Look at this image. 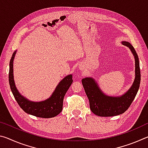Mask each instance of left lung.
<instances>
[{"mask_svg": "<svg viewBox=\"0 0 148 148\" xmlns=\"http://www.w3.org/2000/svg\"><path fill=\"white\" fill-rule=\"evenodd\" d=\"M121 43L129 47L135 60L134 81L128 91L120 97H110L103 93L92 77H86L82 80L89 99L90 109L92 113L98 116L110 117L124 113L131 106L139 89L140 70L138 57L133 46L129 42L123 41Z\"/></svg>", "mask_w": 148, "mask_h": 148, "instance_id": "8db88e82", "label": "left lung"}]
</instances>
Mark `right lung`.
Segmentation results:
<instances>
[{"instance_id":"obj_1","label":"right lung","mask_w":148,"mask_h":148,"mask_svg":"<svg viewBox=\"0 0 148 148\" xmlns=\"http://www.w3.org/2000/svg\"><path fill=\"white\" fill-rule=\"evenodd\" d=\"M16 53V51H15L10 61L9 84L17 104L26 113L36 117L50 118L57 116L62 111L64 97L73 82L72 75H68L59 82L49 99L41 102L30 101L19 93L15 85L13 62Z\"/></svg>"}]
</instances>
